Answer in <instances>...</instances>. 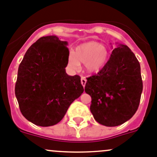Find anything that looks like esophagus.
Segmentation results:
<instances>
[{
    "label": "esophagus",
    "instance_id": "1",
    "mask_svg": "<svg viewBox=\"0 0 157 157\" xmlns=\"http://www.w3.org/2000/svg\"><path fill=\"white\" fill-rule=\"evenodd\" d=\"M86 82H87V80H86V78H85V77H82V78H81V83H82V86L83 87L85 86Z\"/></svg>",
    "mask_w": 157,
    "mask_h": 157
}]
</instances>
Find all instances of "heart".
Segmentation results:
<instances>
[{"label": "heart", "instance_id": "1", "mask_svg": "<svg viewBox=\"0 0 157 157\" xmlns=\"http://www.w3.org/2000/svg\"><path fill=\"white\" fill-rule=\"evenodd\" d=\"M109 52L108 48L95 41H89L76 46L73 54L68 57V64L76 69L79 63H84L88 73H97L101 70L108 62Z\"/></svg>", "mask_w": 157, "mask_h": 157}]
</instances>
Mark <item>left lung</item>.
<instances>
[{
  "label": "left lung",
  "mask_w": 157,
  "mask_h": 157,
  "mask_svg": "<svg viewBox=\"0 0 157 157\" xmlns=\"http://www.w3.org/2000/svg\"><path fill=\"white\" fill-rule=\"evenodd\" d=\"M91 114L106 127L122 124L136 113L143 91L140 66L126 45L118 44L98 73L87 78Z\"/></svg>",
  "instance_id": "left-lung-1"
}]
</instances>
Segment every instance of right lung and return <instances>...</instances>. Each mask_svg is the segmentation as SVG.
Here are the masks:
<instances>
[{
    "label": "right lung",
    "mask_w": 157,
    "mask_h": 157,
    "mask_svg": "<svg viewBox=\"0 0 157 157\" xmlns=\"http://www.w3.org/2000/svg\"><path fill=\"white\" fill-rule=\"evenodd\" d=\"M67 45L56 36L41 37L27 49L18 68L15 95L20 110L37 126L58 124L84 91L80 76L66 72Z\"/></svg>",
    "instance_id": "obj_1"
}]
</instances>
